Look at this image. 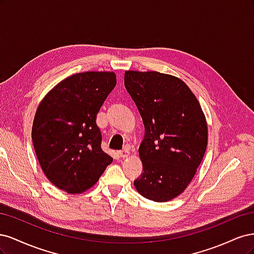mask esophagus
<instances>
[{
	"mask_svg": "<svg viewBox=\"0 0 254 254\" xmlns=\"http://www.w3.org/2000/svg\"><path fill=\"white\" fill-rule=\"evenodd\" d=\"M130 155V152H129V150H122V151H119L118 152V156L120 157V158H122V159H124V158H127L128 156Z\"/></svg>",
	"mask_w": 254,
	"mask_h": 254,
	"instance_id": "esophagus-1",
	"label": "esophagus"
}]
</instances>
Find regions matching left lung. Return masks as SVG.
I'll return each mask as SVG.
<instances>
[{"instance_id":"left-lung-1","label":"left lung","mask_w":254,"mask_h":254,"mask_svg":"<svg viewBox=\"0 0 254 254\" xmlns=\"http://www.w3.org/2000/svg\"><path fill=\"white\" fill-rule=\"evenodd\" d=\"M124 83L145 127L139 147L143 173L133 184L145 198L170 201L188 188L203 159V111L190 89L173 75L126 71Z\"/></svg>"}]
</instances>
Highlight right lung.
Listing matches in <instances>:
<instances>
[{"mask_svg":"<svg viewBox=\"0 0 254 254\" xmlns=\"http://www.w3.org/2000/svg\"><path fill=\"white\" fill-rule=\"evenodd\" d=\"M117 84L113 72L74 74L39 104L32 139L47 178L68 194L92 188L113 159L103 151L96 115Z\"/></svg>","mask_w":254,"mask_h":254,"instance_id":"obj_1","label":"right lung"}]
</instances>
